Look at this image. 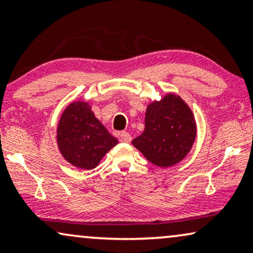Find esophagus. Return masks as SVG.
I'll list each match as a JSON object with an SVG mask.
<instances>
[{"mask_svg":"<svg viewBox=\"0 0 253 253\" xmlns=\"http://www.w3.org/2000/svg\"><path fill=\"white\" fill-rule=\"evenodd\" d=\"M120 141L125 142V143H129L131 141V136L127 133V131H123V133L120 134Z\"/></svg>","mask_w":253,"mask_h":253,"instance_id":"obj_1","label":"esophagus"}]
</instances>
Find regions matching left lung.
Listing matches in <instances>:
<instances>
[{
	"label": "left lung",
	"instance_id": "left-lung-1",
	"mask_svg": "<svg viewBox=\"0 0 253 253\" xmlns=\"http://www.w3.org/2000/svg\"><path fill=\"white\" fill-rule=\"evenodd\" d=\"M145 128L131 143L149 162L169 167L186 157L196 137L193 112L179 96L169 94L148 105Z\"/></svg>",
	"mask_w": 253,
	"mask_h": 253
}]
</instances>
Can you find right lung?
<instances>
[{
    "mask_svg": "<svg viewBox=\"0 0 253 253\" xmlns=\"http://www.w3.org/2000/svg\"><path fill=\"white\" fill-rule=\"evenodd\" d=\"M57 143L70 164L81 169H91L118 140L95 118L87 103L74 102L60 117Z\"/></svg>",
    "mask_w": 253,
    "mask_h": 253,
    "instance_id": "right-lung-1",
    "label": "right lung"
}]
</instances>
